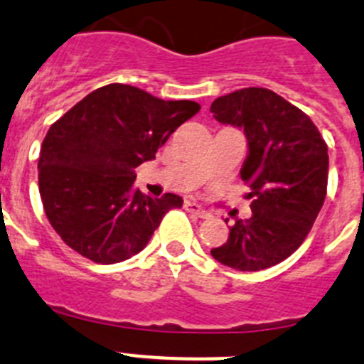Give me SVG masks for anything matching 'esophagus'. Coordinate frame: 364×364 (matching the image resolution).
I'll list each match as a JSON object with an SVG mask.
<instances>
[{
    "instance_id": "1",
    "label": "esophagus",
    "mask_w": 364,
    "mask_h": 364,
    "mask_svg": "<svg viewBox=\"0 0 364 364\" xmlns=\"http://www.w3.org/2000/svg\"><path fill=\"white\" fill-rule=\"evenodd\" d=\"M185 210L190 212V214L198 215V218H206V215H208V212H206L201 205H198V203L194 201H185Z\"/></svg>"
}]
</instances>
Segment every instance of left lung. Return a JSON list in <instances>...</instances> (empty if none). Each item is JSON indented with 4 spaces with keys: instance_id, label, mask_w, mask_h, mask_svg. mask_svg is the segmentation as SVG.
Here are the masks:
<instances>
[{
    "instance_id": "left-lung-1",
    "label": "left lung",
    "mask_w": 364,
    "mask_h": 364,
    "mask_svg": "<svg viewBox=\"0 0 364 364\" xmlns=\"http://www.w3.org/2000/svg\"><path fill=\"white\" fill-rule=\"evenodd\" d=\"M210 112L247 136L241 179L252 199L250 218L235 219L227 243L210 254L241 272L264 270L292 255L309 235L326 198L328 146L303 110L268 88L218 97Z\"/></svg>"
}]
</instances>
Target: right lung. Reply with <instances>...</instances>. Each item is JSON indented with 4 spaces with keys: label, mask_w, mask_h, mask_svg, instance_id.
I'll return each mask as SVG.
<instances>
[{
    "label": "right lung",
    "mask_w": 364,
    "mask_h": 364,
    "mask_svg": "<svg viewBox=\"0 0 364 364\" xmlns=\"http://www.w3.org/2000/svg\"><path fill=\"white\" fill-rule=\"evenodd\" d=\"M196 101H165L112 83L76 103L48 129L39 152V194L52 228L101 264L141 252L163 215L181 208L176 194L150 198L134 186V168L156 158Z\"/></svg>",
    "instance_id": "right-lung-1"
}]
</instances>
